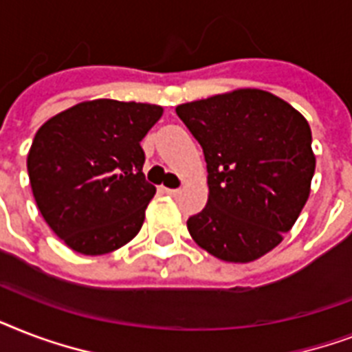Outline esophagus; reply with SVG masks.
I'll list each match as a JSON object with an SVG mask.
<instances>
[{
    "label": "esophagus",
    "mask_w": 352,
    "mask_h": 352,
    "mask_svg": "<svg viewBox=\"0 0 352 352\" xmlns=\"http://www.w3.org/2000/svg\"><path fill=\"white\" fill-rule=\"evenodd\" d=\"M162 192H164L166 195H171V197H175L177 193H179V190H177V188H162Z\"/></svg>",
    "instance_id": "1"
}]
</instances>
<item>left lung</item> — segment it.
Here are the masks:
<instances>
[{"label":"left lung","instance_id":"8db88e82","mask_svg":"<svg viewBox=\"0 0 352 352\" xmlns=\"http://www.w3.org/2000/svg\"><path fill=\"white\" fill-rule=\"evenodd\" d=\"M175 111L208 170V203L188 219V232L217 259L256 261L283 241L309 199L316 168L309 122L261 89H235Z\"/></svg>","mask_w":352,"mask_h":352}]
</instances>
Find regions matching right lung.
Segmentation results:
<instances>
[{
    "label": "right lung",
    "mask_w": 352,
    "mask_h": 352,
    "mask_svg": "<svg viewBox=\"0 0 352 352\" xmlns=\"http://www.w3.org/2000/svg\"><path fill=\"white\" fill-rule=\"evenodd\" d=\"M162 107L98 98L49 118L27 155L38 210L84 256L117 250L142 228L155 186L142 173V138Z\"/></svg>",
    "instance_id": "right-lung-1"
}]
</instances>
